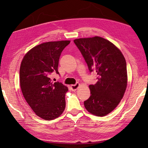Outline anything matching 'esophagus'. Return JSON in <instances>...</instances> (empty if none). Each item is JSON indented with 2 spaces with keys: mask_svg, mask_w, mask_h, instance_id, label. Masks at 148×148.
<instances>
[{
  "mask_svg": "<svg viewBox=\"0 0 148 148\" xmlns=\"http://www.w3.org/2000/svg\"><path fill=\"white\" fill-rule=\"evenodd\" d=\"M79 86V84L78 83H76L75 84L71 85V86H70V88H71V90L74 91H76V90H77V89L78 88Z\"/></svg>",
  "mask_w": 148,
  "mask_h": 148,
  "instance_id": "obj_1",
  "label": "esophagus"
}]
</instances>
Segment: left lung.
Masks as SVG:
<instances>
[{
  "label": "left lung",
  "mask_w": 148,
  "mask_h": 148,
  "mask_svg": "<svg viewBox=\"0 0 148 148\" xmlns=\"http://www.w3.org/2000/svg\"><path fill=\"white\" fill-rule=\"evenodd\" d=\"M90 72L95 71L97 82L89 86L91 96L84 102L91 114L103 117L118 106L127 85V64L122 53L104 38L95 36L75 39Z\"/></svg>",
  "instance_id": "left-lung-1"
}]
</instances>
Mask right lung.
Wrapping results in <instances>:
<instances>
[{
    "mask_svg": "<svg viewBox=\"0 0 148 148\" xmlns=\"http://www.w3.org/2000/svg\"><path fill=\"white\" fill-rule=\"evenodd\" d=\"M70 41L47 42L29 51L21 61L20 82L28 105L39 117L53 120L65 108V96L69 89L59 82L52 83L50 75L58 71L59 58Z\"/></svg>",
    "mask_w": 148,
    "mask_h": 148,
    "instance_id": "1",
    "label": "right lung"
}]
</instances>
